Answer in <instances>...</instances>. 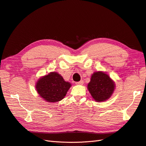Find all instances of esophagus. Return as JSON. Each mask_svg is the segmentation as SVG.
I'll return each mask as SVG.
<instances>
[{
    "mask_svg": "<svg viewBox=\"0 0 146 146\" xmlns=\"http://www.w3.org/2000/svg\"><path fill=\"white\" fill-rule=\"evenodd\" d=\"M83 83H84V81H83L82 80H81V81H79V82H76V84H77V85H82Z\"/></svg>",
    "mask_w": 146,
    "mask_h": 146,
    "instance_id": "34e87169",
    "label": "esophagus"
}]
</instances>
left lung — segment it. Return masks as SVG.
Returning a JSON list of instances; mask_svg holds the SVG:
<instances>
[{
  "mask_svg": "<svg viewBox=\"0 0 146 146\" xmlns=\"http://www.w3.org/2000/svg\"><path fill=\"white\" fill-rule=\"evenodd\" d=\"M114 87V82L107 74L98 72L92 75L87 88L95 101L103 102L111 96Z\"/></svg>",
  "mask_w": 146,
  "mask_h": 146,
  "instance_id": "left-lung-1",
  "label": "left lung"
}]
</instances>
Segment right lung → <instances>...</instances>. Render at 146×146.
Returning <instances> with one entry per match:
<instances>
[{
  "label": "right lung",
  "instance_id": "right-lung-1",
  "mask_svg": "<svg viewBox=\"0 0 146 146\" xmlns=\"http://www.w3.org/2000/svg\"><path fill=\"white\" fill-rule=\"evenodd\" d=\"M70 87V83L65 81L59 74L51 72L40 79L36 84V89L44 100L52 103L62 100Z\"/></svg>",
  "mask_w": 146,
  "mask_h": 146
}]
</instances>
